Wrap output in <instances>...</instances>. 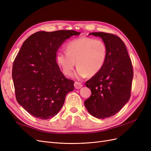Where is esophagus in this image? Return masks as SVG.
Wrapping results in <instances>:
<instances>
[{
    "mask_svg": "<svg viewBox=\"0 0 151 151\" xmlns=\"http://www.w3.org/2000/svg\"><path fill=\"white\" fill-rule=\"evenodd\" d=\"M83 84H82L81 83H79V82H75L74 83V87L76 89H80L83 87Z\"/></svg>",
    "mask_w": 151,
    "mask_h": 151,
    "instance_id": "obj_1",
    "label": "esophagus"
}]
</instances>
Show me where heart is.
Here are the masks:
<instances>
[{"label": "heart", "instance_id": "obj_1", "mask_svg": "<svg viewBox=\"0 0 151 151\" xmlns=\"http://www.w3.org/2000/svg\"><path fill=\"white\" fill-rule=\"evenodd\" d=\"M67 52H58L56 61L66 76H70L76 65L77 77L94 76L103 67L107 57V46L102 40L81 37L68 43Z\"/></svg>", "mask_w": 151, "mask_h": 151}]
</instances>
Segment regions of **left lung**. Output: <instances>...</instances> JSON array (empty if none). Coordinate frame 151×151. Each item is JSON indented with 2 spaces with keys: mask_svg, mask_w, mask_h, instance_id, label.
Here are the masks:
<instances>
[{
  "mask_svg": "<svg viewBox=\"0 0 151 151\" xmlns=\"http://www.w3.org/2000/svg\"><path fill=\"white\" fill-rule=\"evenodd\" d=\"M91 35L102 38L108 52L101 69L86 82L91 96L84 105L91 115L104 119L115 115L130 99L133 67L125 45L118 36L103 32Z\"/></svg>",
  "mask_w": 151,
  "mask_h": 151,
  "instance_id": "8db88e82",
  "label": "left lung"
}]
</instances>
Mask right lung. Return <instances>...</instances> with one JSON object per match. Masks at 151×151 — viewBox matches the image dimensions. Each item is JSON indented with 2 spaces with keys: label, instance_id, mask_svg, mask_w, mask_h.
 <instances>
[{
  "label": "right lung",
  "instance_id": "add662e5",
  "mask_svg": "<svg viewBox=\"0 0 151 151\" xmlns=\"http://www.w3.org/2000/svg\"><path fill=\"white\" fill-rule=\"evenodd\" d=\"M74 30L38 31L22 44L12 65V77L17 101L32 116L47 120L62 108L74 82L67 79L56 61L62 43Z\"/></svg>",
  "mask_w": 151,
  "mask_h": 151
}]
</instances>
